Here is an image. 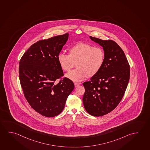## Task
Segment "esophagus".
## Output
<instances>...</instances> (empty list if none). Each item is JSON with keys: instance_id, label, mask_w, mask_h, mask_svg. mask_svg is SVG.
<instances>
[{"instance_id": "1", "label": "esophagus", "mask_w": 150, "mask_h": 150, "mask_svg": "<svg viewBox=\"0 0 150 150\" xmlns=\"http://www.w3.org/2000/svg\"><path fill=\"white\" fill-rule=\"evenodd\" d=\"M80 84L79 83H74V86H75V87H76V88L78 87V86H80Z\"/></svg>"}]
</instances>
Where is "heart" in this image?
Instances as JSON below:
<instances>
[{"instance_id":"heart-1","label":"heart","mask_w":150,"mask_h":150,"mask_svg":"<svg viewBox=\"0 0 150 150\" xmlns=\"http://www.w3.org/2000/svg\"><path fill=\"white\" fill-rule=\"evenodd\" d=\"M60 67L68 71L76 63V69L66 74L67 78L74 82L82 81L88 76L92 77L99 72L105 62L104 50L88 43H76L69 49L68 55L63 52L57 56Z\"/></svg>"}]
</instances>
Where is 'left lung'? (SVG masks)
Returning a JSON list of instances; mask_svg holds the SVG:
<instances>
[{"mask_svg": "<svg viewBox=\"0 0 150 150\" xmlns=\"http://www.w3.org/2000/svg\"><path fill=\"white\" fill-rule=\"evenodd\" d=\"M90 38L102 47L105 62L99 72L83 83V105L89 114L102 116L114 110L121 101L130 78V66L124 51L115 42Z\"/></svg>", "mask_w": 150, "mask_h": 150, "instance_id": "8db88e82", "label": "left lung"}]
</instances>
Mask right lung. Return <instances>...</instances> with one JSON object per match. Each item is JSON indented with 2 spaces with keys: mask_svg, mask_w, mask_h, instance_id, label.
I'll use <instances>...</instances> for the list:
<instances>
[{
  "mask_svg": "<svg viewBox=\"0 0 150 150\" xmlns=\"http://www.w3.org/2000/svg\"><path fill=\"white\" fill-rule=\"evenodd\" d=\"M68 38L66 33L39 40L29 48L19 62V78L24 96L32 108L47 117L59 114L74 88L68 78L56 81L64 75L57 56Z\"/></svg>",
  "mask_w": 150,
  "mask_h": 150,
  "instance_id": "obj_1",
  "label": "right lung"
}]
</instances>
